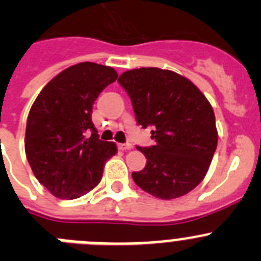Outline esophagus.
<instances>
[{
    "mask_svg": "<svg viewBox=\"0 0 261 261\" xmlns=\"http://www.w3.org/2000/svg\"><path fill=\"white\" fill-rule=\"evenodd\" d=\"M133 148V144L130 143H123V144H118V149L119 150H128Z\"/></svg>",
    "mask_w": 261,
    "mask_h": 261,
    "instance_id": "esophagus-1",
    "label": "esophagus"
}]
</instances>
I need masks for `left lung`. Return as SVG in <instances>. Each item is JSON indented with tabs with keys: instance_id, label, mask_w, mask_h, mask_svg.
<instances>
[{
	"instance_id": "obj_1",
	"label": "left lung",
	"mask_w": 261,
	"mask_h": 261,
	"mask_svg": "<svg viewBox=\"0 0 261 261\" xmlns=\"http://www.w3.org/2000/svg\"><path fill=\"white\" fill-rule=\"evenodd\" d=\"M138 125L152 127L155 145L136 147L147 158L133 172L138 187L161 199L189 193L203 180L218 145L213 107L188 79L160 68H140L118 79Z\"/></svg>"
}]
</instances>
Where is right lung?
<instances>
[{
  "instance_id": "obj_1",
  "label": "right lung",
  "mask_w": 261,
  "mask_h": 261,
  "mask_svg": "<svg viewBox=\"0 0 261 261\" xmlns=\"http://www.w3.org/2000/svg\"><path fill=\"white\" fill-rule=\"evenodd\" d=\"M118 74L96 63L72 65L54 77L29 111L25 154L38 181L58 198L74 199L100 182L117 153L92 123V104Z\"/></svg>"
}]
</instances>
